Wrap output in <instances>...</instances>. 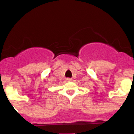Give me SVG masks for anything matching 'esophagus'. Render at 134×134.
I'll use <instances>...</instances> for the list:
<instances>
[{
  "label": "esophagus",
  "mask_w": 134,
  "mask_h": 134,
  "mask_svg": "<svg viewBox=\"0 0 134 134\" xmlns=\"http://www.w3.org/2000/svg\"><path fill=\"white\" fill-rule=\"evenodd\" d=\"M67 81H68V82H70V81H72V79H70V78H67Z\"/></svg>",
  "instance_id": "obj_1"
}]
</instances>
